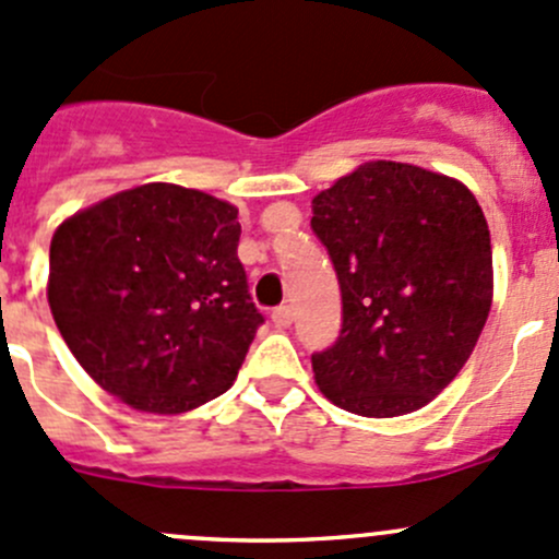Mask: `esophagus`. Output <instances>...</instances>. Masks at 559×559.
<instances>
[{
  "instance_id": "esophagus-1",
  "label": "esophagus",
  "mask_w": 559,
  "mask_h": 559,
  "mask_svg": "<svg viewBox=\"0 0 559 559\" xmlns=\"http://www.w3.org/2000/svg\"><path fill=\"white\" fill-rule=\"evenodd\" d=\"M292 319H295V311H292V306H278L273 311L275 326H289Z\"/></svg>"
}]
</instances>
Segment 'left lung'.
I'll return each mask as SVG.
<instances>
[{"label": "left lung", "mask_w": 559, "mask_h": 559, "mask_svg": "<svg viewBox=\"0 0 559 559\" xmlns=\"http://www.w3.org/2000/svg\"><path fill=\"white\" fill-rule=\"evenodd\" d=\"M311 227L343 297L337 341L311 357L326 400L411 414L454 381L492 306V243L460 180L365 162L313 197Z\"/></svg>", "instance_id": "1"}]
</instances>
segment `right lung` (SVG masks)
Listing matches in <instances>:
<instances>
[{
    "mask_svg": "<svg viewBox=\"0 0 559 559\" xmlns=\"http://www.w3.org/2000/svg\"><path fill=\"white\" fill-rule=\"evenodd\" d=\"M238 240V207L175 183L67 218L50 240L48 302L81 368L148 414L227 392L264 321Z\"/></svg>",
    "mask_w": 559,
    "mask_h": 559,
    "instance_id": "obj_1",
    "label": "right lung"
}]
</instances>
